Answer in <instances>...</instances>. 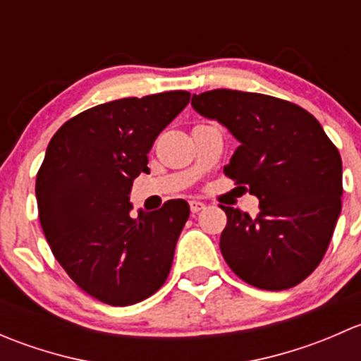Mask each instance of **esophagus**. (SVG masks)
Instances as JSON below:
<instances>
[{
    "label": "esophagus",
    "mask_w": 361,
    "mask_h": 361,
    "mask_svg": "<svg viewBox=\"0 0 361 361\" xmlns=\"http://www.w3.org/2000/svg\"><path fill=\"white\" fill-rule=\"evenodd\" d=\"M204 207H206V204L201 202V201H190V211L192 213H199V211H202Z\"/></svg>",
    "instance_id": "esophagus-1"
}]
</instances>
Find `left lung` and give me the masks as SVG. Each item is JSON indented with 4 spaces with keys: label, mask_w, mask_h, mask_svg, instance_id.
<instances>
[{
    "label": "left lung",
    "mask_w": 361,
    "mask_h": 361,
    "mask_svg": "<svg viewBox=\"0 0 361 361\" xmlns=\"http://www.w3.org/2000/svg\"><path fill=\"white\" fill-rule=\"evenodd\" d=\"M192 106L239 141L224 173L260 201L257 216L225 207L220 250L251 286L286 290L319 265L342 207V160L304 108L241 90L216 89Z\"/></svg>",
    "instance_id": "8db88e82"
}]
</instances>
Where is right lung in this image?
<instances>
[{
    "label": "right lung",
    "instance_id": "right-lung-1",
    "mask_svg": "<svg viewBox=\"0 0 361 361\" xmlns=\"http://www.w3.org/2000/svg\"><path fill=\"white\" fill-rule=\"evenodd\" d=\"M188 101L187 90L110 101L69 118L47 147L36 174L43 234L69 278L104 304L145 300L169 276L190 207L173 199L133 218L129 194Z\"/></svg>",
    "mask_w": 361,
    "mask_h": 361
}]
</instances>
